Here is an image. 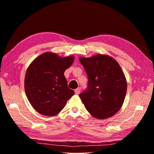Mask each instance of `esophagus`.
<instances>
[{
  "instance_id": "esophagus-1",
  "label": "esophagus",
  "mask_w": 154,
  "mask_h": 154,
  "mask_svg": "<svg viewBox=\"0 0 154 154\" xmlns=\"http://www.w3.org/2000/svg\"><path fill=\"white\" fill-rule=\"evenodd\" d=\"M74 92H75L76 94H79V93L80 92V88H77L76 89L74 90Z\"/></svg>"
}]
</instances>
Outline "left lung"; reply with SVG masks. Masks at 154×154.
Wrapping results in <instances>:
<instances>
[{"instance_id":"8db88e82","label":"left lung","mask_w":154,"mask_h":154,"mask_svg":"<svg viewBox=\"0 0 154 154\" xmlns=\"http://www.w3.org/2000/svg\"><path fill=\"white\" fill-rule=\"evenodd\" d=\"M88 76V89L80 97L87 110L98 119L109 118L122 108L127 90V80L118 62L109 55L80 57Z\"/></svg>"}]
</instances>
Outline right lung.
<instances>
[{
	"label": "right lung",
	"instance_id": "right-lung-1",
	"mask_svg": "<svg viewBox=\"0 0 154 154\" xmlns=\"http://www.w3.org/2000/svg\"><path fill=\"white\" fill-rule=\"evenodd\" d=\"M74 56L60 57L46 52L39 55L27 67L24 88L29 103L36 111L46 116L60 112L74 94L67 87L64 72L71 67Z\"/></svg>",
	"mask_w": 154,
	"mask_h": 154
}]
</instances>
